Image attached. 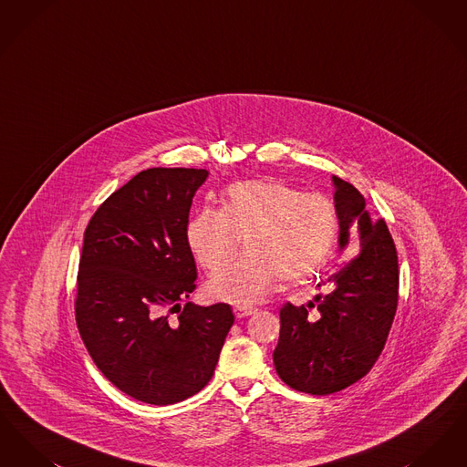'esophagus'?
<instances>
[{
	"instance_id": "34e87169",
	"label": "esophagus",
	"mask_w": 467,
	"mask_h": 467,
	"mask_svg": "<svg viewBox=\"0 0 467 467\" xmlns=\"http://www.w3.org/2000/svg\"><path fill=\"white\" fill-rule=\"evenodd\" d=\"M254 313H255L254 308H248V306H234L236 318H244V317H250V315H254Z\"/></svg>"
}]
</instances>
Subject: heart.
Listing matches in <instances>:
<instances>
[{"instance_id": "b5f03b06", "label": "heart", "mask_w": 467, "mask_h": 467, "mask_svg": "<svg viewBox=\"0 0 467 467\" xmlns=\"http://www.w3.org/2000/svg\"><path fill=\"white\" fill-rule=\"evenodd\" d=\"M337 234L333 204L278 180H248L227 189L223 210L204 208L187 225V244L208 273H219L244 237L249 254L206 285L210 297L252 306L282 276L301 282L322 266Z\"/></svg>"}]
</instances>
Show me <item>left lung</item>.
<instances>
[{
  "instance_id": "obj_1",
  "label": "left lung",
  "mask_w": 467,
  "mask_h": 467,
  "mask_svg": "<svg viewBox=\"0 0 467 467\" xmlns=\"http://www.w3.org/2000/svg\"><path fill=\"white\" fill-rule=\"evenodd\" d=\"M333 185L339 252L348 248V254L317 285L326 294H317L308 305H284L273 352L278 377L311 396L339 392L366 377L398 310V252L387 223L371 219L352 183L333 177Z\"/></svg>"
}]
</instances>
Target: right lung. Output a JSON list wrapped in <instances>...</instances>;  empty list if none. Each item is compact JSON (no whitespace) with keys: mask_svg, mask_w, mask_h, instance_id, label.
<instances>
[{"mask_svg":"<svg viewBox=\"0 0 467 467\" xmlns=\"http://www.w3.org/2000/svg\"><path fill=\"white\" fill-rule=\"evenodd\" d=\"M206 170L150 168L115 191L84 233L75 315L98 369L136 400L166 406L212 379L234 324L229 305L200 306L187 244ZM178 312L177 321L169 318Z\"/></svg>","mask_w":467,"mask_h":467,"instance_id":"right-lung-1","label":"right lung"}]
</instances>
